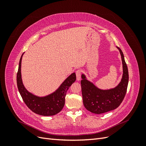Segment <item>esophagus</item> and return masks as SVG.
<instances>
[{
	"label": "esophagus",
	"mask_w": 146,
	"mask_h": 146,
	"mask_svg": "<svg viewBox=\"0 0 146 146\" xmlns=\"http://www.w3.org/2000/svg\"><path fill=\"white\" fill-rule=\"evenodd\" d=\"M81 73H82V70H80V69L77 70V71H76V74L77 80L78 81V80H80V78H81Z\"/></svg>",
	"instance_id": "obj_1"
}]
</instances>
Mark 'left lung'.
Wrapping results in <instances>:
<instances>
[{
    "instance_id": "left-lung-1",
    "label": "left lung",
    "mask_w": 146,
    "mask_h": 146,
    "mask_svg": "<svg viewBox=\"0 0 146 146\" xmlns=\"http://www.w3.org/2000/svg\"><path fill=\"white\" fill-rule=\"evenodd\" d=\"M121 55L123 74L121 82L115 88L110 90H100L92 82L88 81L84 74L82 75L81 86L83 102L86 110L95 114H102L117 108L122 103L125 96L129 72L124 56L118 47Z\"/></svg>"
}]
</instances>
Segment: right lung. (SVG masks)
<instances>
[{"instance_id":"right-lung-1","label":"right lung","mask_w":146,"mask_h":146,"mask_svg":"<svg viewBox=\"0 0 146 146\" xmlns=\"http://www.w3.org/2000/svg\"><path fill=\"white\" fill-rule=\"evenodd\" d=\"M23 54L19 60L18 71L17 73V85L25 104L33 112L39 115L48 116L58 113L64 107L66 92L76 80V73L74 72L70 75L53 93L44 97L36 96L25 89L22 80L21 61Z\"/></svg>"}]
</instances>
